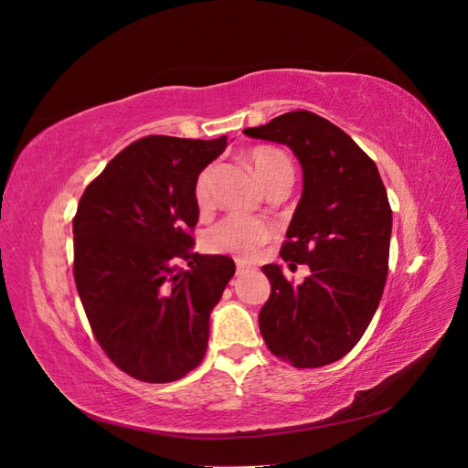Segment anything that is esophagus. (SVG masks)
<instances>
[{
    "instance_id": "esophagus-1",
    "label": "esophagus",
    "mask_w": 468,
    "mask_h": 468,
    "mask_svg": "<svg viewBox=\"0 0 468 468\" xmlns=\"http://www.w3.org/2000/svg\"><path fill=\"white\" fill-rule=\"evenodd\" d=\"M248 271V265L244 261H236V275H242Z\"/></svg>"
}]
</instances>
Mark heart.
Returning a JSON list of instances; mask_svg holds the SVG:
<instances>
[{
	"mask_svg": "<svg viewBox=\"0 0 468 468\" xmlns=\"http://www.w3.org/2000/svg\"><path fill=\"white\" fill-rule=\"evenodd\" d=\"M248 160L267 191L291 186L294 167L287 152H282L277 146L261 144L253 146L248 152ZM212 174H215V167L207 165L195 179L193 197L199 208H207L210 203ZM273 234L275 226L271 220L230 215L212 224L205 232V246L212 253H229V256L238 260H251L258 256L261 246L267 244Z\"/></svg>",
	"mask_w": 468,
	"mask_h": 468,
	"instance_id": "heart-1",
	"label": "heart"
}]
</instances>
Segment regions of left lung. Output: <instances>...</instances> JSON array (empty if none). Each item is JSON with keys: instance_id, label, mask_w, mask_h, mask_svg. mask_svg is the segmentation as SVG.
<instances>
[{"instance_id": "1", "label": "left lung", "mask_w": 468, "mask_h": 468, "mask_svg": "<svg viewBox=\"0 0 468 468\" xmlns=\"http://www.w3.org/2000/svg\"><path fill=\"white\" fill-rule=\"evenodd\" d=\"M287 144L303 165L304 189L281 258L308 263L292 285L279 265H263L271 294L260 310L269 351L299 369L330 365L356 347L385 291L392 210L375 162L334 122L291 111L244 131Z\"/></svg>"}]
</instances>
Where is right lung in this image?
Here are the masks:
<instances>
[{
    "label": "right lung",
    "mask_w": 468,
    "mask_h": 468,
    "mask_svg": "<svg viewBox=\"0 0 468 468\" xmlns=\"http://www.w3.org/2000/svg\"><path fill=\"white\" fill-rule=\"evenodd\" d=\"M226 140H134L80 199L76 289L97 344L133 378L174 382L205 357L210 310L236 265L193 251V186Z\"/></svg>",
    "instance_id": "obj_1"
}]
</instances>
